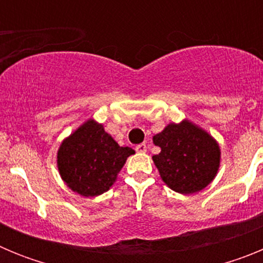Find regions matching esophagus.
<instances>
[{"mask_svg": "<svg viewBox=\"0 0 263 263\" xmlns=\"http://www.w3.org/2000/svg\"><path fill=\"white\" fill-rule=\"evenodd\" d=\"M136 150H137V153H146V150H147V146H146V143H139V145L136 146Z\"/></svg>", "mask_w": 263, "mask_h": 263, "instance_id": "34e87169", "label": "esophagus"}]
</instances>
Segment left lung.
<instances>
[{
	"instance_id": "left-lung-1",
	"label": "left lung",
	"mask_w": 263,
	"mask_h": 263,
	"mask_svg": "<svg viewBox=\"0 0 263 263\" xmlns=\"http://www.w3.org/2000/svg\"><path fill=\"white\" fill-rule=\"evenodd\" d=\"M160 153L153 157L159 175L173 191L195 194L215 179L220 167V147L205 130L188 120L168 124L153 137Z\"/></svg>"
}]
</instances>
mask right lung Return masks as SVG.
Instances as JSON below:
<instances>
[{
    "instance_id": "1",
    "label": "right lung",
    "mask_w": 263,
    "mask_h": 263,
    "mask_svg": "<svg viewBox=\"0 0 263 263\" xmlns=\"http://www.w3.org/2000/svg\"><path fill=\"white\" fill-rule=\"evenodd\" d=\"M132 154L133 148L120 146L103 125L88 120L62 142L58 168L72 191L85 197L99 196L113 185Z\"/></svg>"
}]
</instances>
